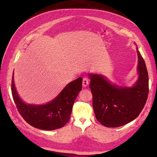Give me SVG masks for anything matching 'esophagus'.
<instances>
[{"label":"esophagus","mask_w":157,"mask_h":157,"mask_svg":"<svg viewBox=\"0 0 157 157\" xmlns=\"http://www.w3.org/2000/svg\"><path fill=\"white\" fill-rule=\"evenodd\" d=\"M89 84L88 82V79L87 78H83V81H82V85L84 87H86Z\"/></svg>","instance_id":"1"}]
</instances>
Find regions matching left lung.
Listing matches in <instances>:
<instances>
[{"mask_svg": "<svg viewBox=\"0 0 157 157\" xmlns=\"http://www.w3.org/2000/svg\"><path fill=\"white\" fill-rule=\"evenodd\" d=\"M136 51L139 78L133 87L111 84L101 75H88L96 118L105 127L117 128L132 121L140 115L147 101L148 71L138 48Z\"/></svg>", "mask_w": 157, "mask_h": 157, "instance_id": "8db88e82", "label": "left lung"}]
</instances>
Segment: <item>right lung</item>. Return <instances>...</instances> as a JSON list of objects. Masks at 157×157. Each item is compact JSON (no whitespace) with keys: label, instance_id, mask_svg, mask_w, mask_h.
Returning <instances> with one entry per match:
<instances>
[{"label":"right lung","instance_id":"add662e5","mask_svg":"<svg viewBox=\"0 0 157 157\" xmlns=\"http://www.w3.org/2000/svg\"><path fill=\"white\" fill-rule=\"evenodd\" d=\"M13 78V74L11 92L13 101L19 114L29 125L42 130H53L62 128L69 121L73 103L82 90V78L70 82L54 100L42 105L23 102L17 92Z\"/></svg>","mask_w":157,"mask_h":157}]
</instances>
